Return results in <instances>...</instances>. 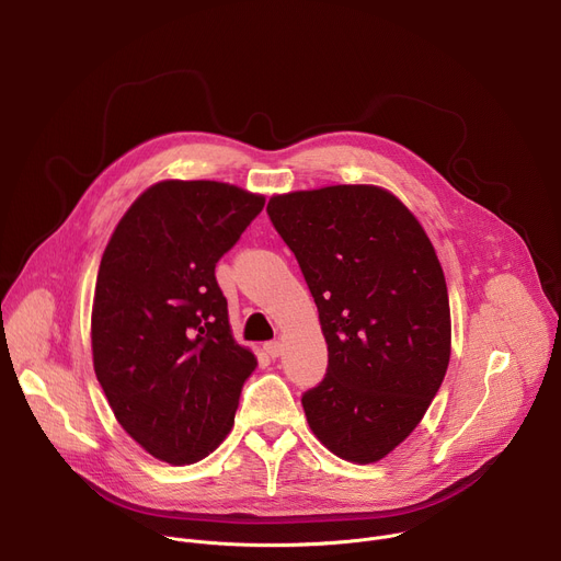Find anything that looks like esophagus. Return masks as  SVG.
I'll return each mask as SVG.
<instances>
[{
	"instance_id": "esophagus-1",
	"label": "esophagus",
	"mask_w": 561,
	"mask_h": 561,
	"mask_svg": "<svg viewBox=\"0 0 561 561\" xmlns=\"http://www.w3.org/2000/svg\"><path fill=\"white\" fill-rule=\"evenodd\" d=\"M264 352L271 356V358H277L282 354V343L279 341H268L264 343Z\"/></svg>"
}]
</instances>
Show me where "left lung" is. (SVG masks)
Segmentation results:
<instances>
[{
  "instance_id": "1",
  "label": "left lung",
  "mask_w": 561,
  "mask_h": 561,
  "mask_svg": "<svg viewBox=\"0 0 561 561\" xmlns=\"http://www.w3.org/2000/svg\"><path fill=\"white\" fill-rule=\"evenodd\" d=\"M313 295L329 363L302 394L343 460L386 458L422 422L451 356L444 273L420 220L381 186L335 184L266 207Z\"/></svg>"
}]
</instances>
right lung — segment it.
I'll return each mask as SVG.
<instances>
[{
  "mask_svg": "<svg viewBox=\"0 0 561 561\" xmlns=\"http://www.w3.org/2000/svg\"><path fill=\"white\" fill-rule=\"evenodd\" d=\"M264 203L226 182L164 180L130 205L101 256L96 379L124 431L169 465L226 439L256 367L232 339L214 271Z\"/></svg>",
  "mask_w": 561,
  "mask_h": 561,
  "instance_id": "right-lung-1",
  "label": "right lung"
}]
</instances>
